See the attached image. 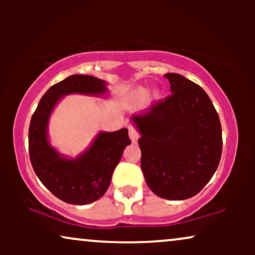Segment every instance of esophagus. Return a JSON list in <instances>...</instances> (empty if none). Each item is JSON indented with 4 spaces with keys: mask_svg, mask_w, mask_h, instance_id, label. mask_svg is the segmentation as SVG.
Wrapping results in <instances>:
<instances>
[{
    "mask_svg": "<svg viewBox=\"0 0 255 255\" xmlns=\"http://www.w3.org/2000/svg\"><path fill=\"white\" fill-rule=\"evenodd\" d=\"M128 129H129V136H130L131 141L136 142L137 139H139V131H137V129L134 127L133 125H130L129 127H128Z\"/></svg>",
    "mask_w": 255,
    "mask_h": 255,
    "instance_id": "1",
    "label": "esophagus"
}]
</instances>
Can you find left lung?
<instances>
[{
    "mask_svg": "<svg viewBox=\"0 0 255 255\" xmlns=\"http://www.w3.org/2000/svg\"><path fill=\"white\" fill-rule=\"evenodd\" d=\"M164 77L171 95L133 115L141 136V170L158 197L184 200L211 180L222 156V127L211 99L176 73Z\"/></svg>",
    "mask_w": 255,
    "mask_h": 255,
    "instance_id": "1",
    "label": "left lung"
}]
</instances>
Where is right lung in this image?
Segmentation results:
<instances>
[{"label":"right lung","instance_id":"obj_1","mask_svg":"<svg viewBox=\"0 0 255 255\" xmlns=\"http://www.w3.org/2000/svg\"><path fill=\"white\" fill-rule=\"evenodd\" d=\"M105 83L91 75H71L44 93L28 128V152L38 178L55 197L68 204L85 205L102 198L126 146L130 144L127 128L99 133L91 147L77 159L61 157L49 145L46 126L60 98L69 93L102 95Z\"/></svg>","mask_w":255,"mask_h":255}]
</instances>
